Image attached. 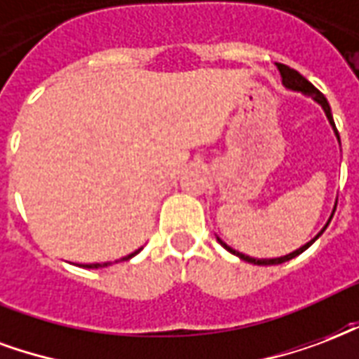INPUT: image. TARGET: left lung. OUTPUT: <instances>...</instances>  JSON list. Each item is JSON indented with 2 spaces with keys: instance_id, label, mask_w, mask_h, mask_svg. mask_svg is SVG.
Instances as JSON below:
<instances>
[{
  "instance_id": "obj_1",
  "label": "left lung",
  "mask_w": 359,
  "mask_h": 359,
  "mask_svg": "<svg viewBox=\"0 0 359 359\" xmlns=\"http://www.w3.org/2000/svg\"><path fill=\"white\" fill-rule=\"evenodd\" d=\"M277 70H279V74H281V82H283V86L287 88L289 91H297V93H302V95H308L312 97L313 101L323 109V112H325L327 120H329V124H331V128H333L334 135H337V140H339V143H341V137H339V132H337V128H334V120H333V114H331V107H329V103H327L325 95L321 93V91L318 90V88H313L312 83L306 80L304 76L300 74V72H297V70H292L290 67H287V65H277ZM334 210H337V203H334L333 206V212H331V216H329V219H327V224L323 226V229L319 231L313 239H310L306 245H302L300 248H297V250H292V252H289V255L285 256H279V258H252V256L248 255H243V252H239V250H235V248H231L229 245H226L224 241L219 239V237H216L218 239V243L222 245V247L226 248L227 252H231V255H235L237 258H241V260H245V262L248 264H256V266H276V264H283V262H289V260H292V258H297L298 255H302L306 248H310L316 243V241L323 235V231L327 229V226H329V222H331V218H333Z\"/></svg>"
}]
</instances>
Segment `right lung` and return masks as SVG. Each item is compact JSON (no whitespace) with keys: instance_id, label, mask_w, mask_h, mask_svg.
<instances>
[{"instance_id":"1","label":"right lung","mask_w":359,"mask_h":359,"mask_svg":"<svg viewBox=\"0 0 359 359\" xmlns=\"http://www.w3.org/2000/svg\"><path fill=\"white\" fill-rule=\"evenodd\" d=\"M143 248V247H141ZM141 248H137V250H133L132 255H128V256H124V258H120V262H124V260H130V258H133V256L135 255H140L141 252ZM116 262H118V260H116ZM112 262H97V264H82V268H90V269H97V268H107V266H111Z\"/></svg>"}]
</instances>
